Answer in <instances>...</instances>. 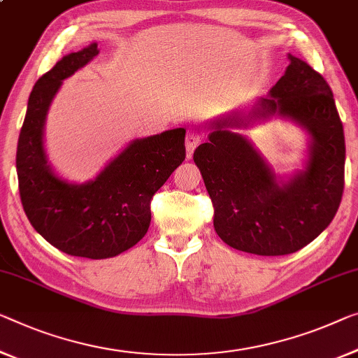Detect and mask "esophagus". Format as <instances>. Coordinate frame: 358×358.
Wrapping results in <instances>:
<instances>
[{
  "instance_id": "1",
  "label": "esophagus",
  "mask_w": 358,
  "mask_h": 358,
  "mask_svg": "<svg viewBox=\"0 0 358 358\" xmlns=\"http://www.w3.org/2000/svg\"><path fill=\"white\" fill-rule=\"evenodd\" d=\"M199 141H201L199 133L196 130H188V133H186V154H188V157L193 156L194 149L197 145H199Z\"/></svg>"
}]
</instances>
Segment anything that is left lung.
<instances>
[{
    "mask_svg": "<svg viewBox=\"0 0 358 358\" xmlns=\"http://www.w3.org/2000/svg\"><path fill=\"white\" fill-rule=\"evenodd\" d=\"M289 66L268 96L210 120L209 141L194 164L213 202V228L243 252L286 255L327 230L344 191L345 141L331 88L318 72L287 55ZM273 116L306 133L303 169L280 176L239 129Z\"/></svg>",
    "mask_w": 358,
    "mask_h": 358,
    "instance_id": "1",
    "label": "left lung"
}]
</instances>
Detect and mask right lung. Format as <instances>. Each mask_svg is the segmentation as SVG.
Wrapping results in <instances>:
<instances>
[{
  "mask_svg": "<svg viewBox=\"0 0 358 358\" xmlns=\"http://www.w3.org/2000/svg\"><path fill=\"white\" fill-rule=\"evenodd\" d=\"M99 55L98 43L69 52L38 78L19 135V193L25 215L51 246L69 255L109 259L143 239L151 199L185 161V128L136 138L93 180L76 183L52 169L45 148L48 110L62 82Z\"/></svg>",
  "mask_w": 358,
  "mask_h": 358,
  "instance_id": "obj_1",
  "label": "right lung"
}]
</instances>
